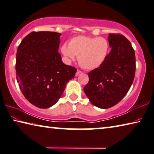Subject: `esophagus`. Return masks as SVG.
I'll use <instances>...</instances> for the list:
<instances>
[{"label": "esophagus", "mask_w": 154, "mask_h": 154, "mask_svg": "<svg viewBox=\"0 0 154 154\" xmlns=\"http://www.w3.org/2000/svg\"><path fill=\"white\" fill-rule=\"evenodd\" d=\"M80 74H82V72L80 71V70L78 69V70H77V72H76V73H75V76H78V75H79Z\"/></svg>", "instance_id": "34e87169"}]
</instances>
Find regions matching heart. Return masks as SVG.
<instances>
[{"instance_id":"1","label":"heart","mask_w":154,"mask_h":154,"mask_svg":"<svg viewBox=\"0 0 154 154\" xmlns=\"http://www.w3.org/2000/svg\"><path fill=\"white\" fill-rule=\"evenodd\" d=\"M109 43L104 37L77 36L67 44H63L60 52L67 61L78 56L80 66L87 70L97 69L107 59L109 54Z\"/></svg>"}]
</instances>
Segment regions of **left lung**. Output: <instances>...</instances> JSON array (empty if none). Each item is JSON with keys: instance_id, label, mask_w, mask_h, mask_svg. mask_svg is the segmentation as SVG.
<instances>
[{"instance_id": "left-lung-1", "label": "left lung", "mask_w": 154, "mask_h": 154, "mask_svg": "<svg viewBox=\"0 0 154 154\" xmlns=\"http://www.w3.org/2000/svg\"><path fill=\"white\" fill-rule=\"evenodd\" d=\"M112 48L101 66L90 72L85 94L93 105L100 108L114 106L122 100L134 79V50L129 40L121 34H109Z\"/></svg>"}]
</instances>
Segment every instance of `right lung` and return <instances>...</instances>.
Wrapping results in <instances>:
<instances>
[{
	"instance_id": "right-lung-1",
	"label": "right lung",
	"mask_w": 154,
	"mask_h": 154,
	"mask_svg": "<svg viewBox=\"0 0 154 154\" xmlns=\"http://www.w3.org/2000/svg\"><path fill=\"white\" fill-rule=\"evenodd\" d=\"M61 34L32 32L17 50L16 79L20 90L30 103L39 108L56 104L76 69L63 63L58 52Z\"/></svg>"
}]
</instances>
